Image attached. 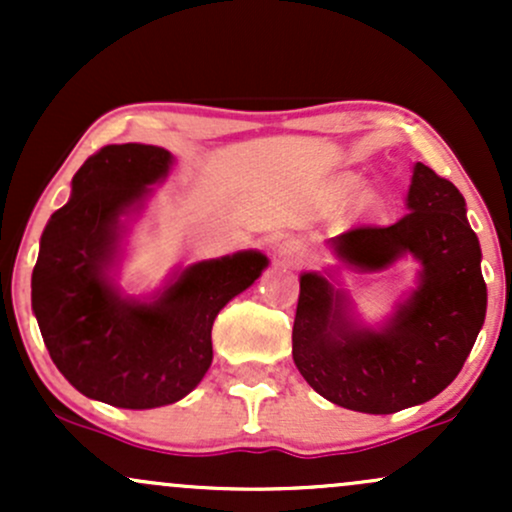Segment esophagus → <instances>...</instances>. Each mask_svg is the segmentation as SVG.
<instances>
[{
  "label": "esophagus",
  "mask_w": 512,
  "mask_h": 512,
  "mask_svg": "<svg viewBox=\"0 0 512 512\" xmlns=\"http://www.w3.org/2000/svg\"><path fill=\"white\" fill-rule=\"evenodd\" d=\"M305 257H308V250H305L301 240L286 238L276 245V262L281 267H298V264L305 262Z\"/></svg>",
  "instance_id": "34e87169"
}]
</instances>
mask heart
<instances>
[{
	"mask_svg": "<svg viewBox=\"0 0 512 512\" xmlns=\"http://www.w3.org/2000/svg\"><path fill=\"white\" fill-rule=\"evenodd\" d=\"M356 185H358V178L356 175H346V178L339 182V190L342 192H351V190H356Z\"/></svg>",
	"mask_w": 512,
	"mask_h": 512,
	"instance_id": "b5f03b06",
	"label": "heart"
}]
</instances>
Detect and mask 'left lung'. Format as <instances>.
<instances>
[{
	"label": "left lung",
	"instance_id": "8db88e82",
	"mask_svg": "<svg viewBox=\"0 0 512 512\" xmlns=\"http://www.w3.org/2000/svg\"><path fill=\"white\" fill-rule=\"evenodd\" d=\"M343 266L384 271L420 262L417 286L370 328L336 279L338 264L301 274L293 363L317 395L363 414L416 407L457 378L486 317L481 248L467 204L450 180L414 163L407 214L392 226H354L330 238Z\"/></svg>",
	"mask_w": 512,
	"mask_h": 512
}]
</instances>
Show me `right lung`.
Here are the masks:
<instances>
[{"label":"right lung","instance_id":"1","mask_svg":"<svg viewBox=\"0 0 512 512\" xmlns=\"http://www.w3.org/2000/svg\"><path fill=\"white\" fill-rule=\"evenodd\" d=\"M173 161L161 146H103L40 236L31 303L43 342L81 395L110 407L156 409L190 395L214 358L216 315L269 264L260 250H240L175 269L151 296L122 291L129 221Z\"/></svg>","mask_w":512,"mask_h":512}]
</instances>
